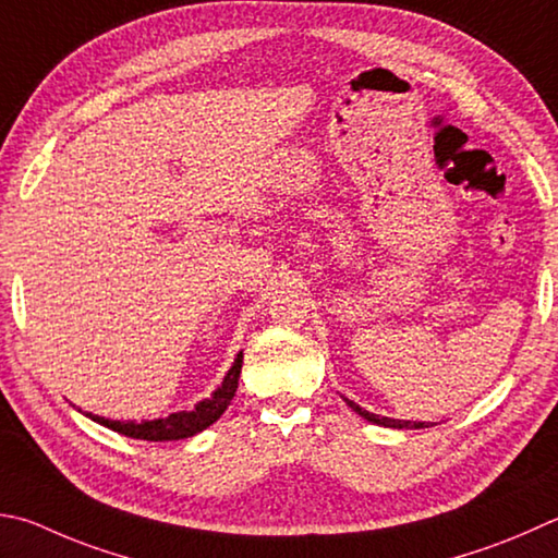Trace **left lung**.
<instances>
[{"mask_svg": "<svg viewBox=\"0 0 558 558\" xmlns=\"http://www.w3.org/2000/svg\"><path fill=\"white\" fill-rule=\"evenodd\" d=\"M343 400H347V404H349V408H351L353 412L361 414L363 420H368V422H373V424H378V427H390V429H424V427H432V422H410V420L380 417V414H373V412H368V410L359 408V404L353 402V400H349V398H343Z\"/></svg>", "mask_w": 558, "mask_h": 558, "instance_id": "left-lung-1", "label": "left lung"}]
</instances>
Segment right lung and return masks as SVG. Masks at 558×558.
Wrapping results in <instances>:
<instances>
[{
	"label": "right lung",
	"mask_w": 558,
	"mask_h": 558,
	"mask_svg": "<svg viewBox=\"0 0 558 558\" xmlns=\"http://www.w3.org/2000/svg\"><path fill=\"white\" fill-rule=\"evenodd\" d=\"M241 363H244V351L236 353L234 363H231L229 373L221 380V385H217V390L209 395V398L199 400L192 410H182V412H173L168 417H158V420H107L99 417V414L85 412V417H89L102 427L124 434V437L131 439H144V441H178V439H187L195 437V434L205 432L209 424H215L225 410L234 400V392L239 388V373H241Z\"/></svg>",
	"instance_id": "add662e5"
}]
</instances>
